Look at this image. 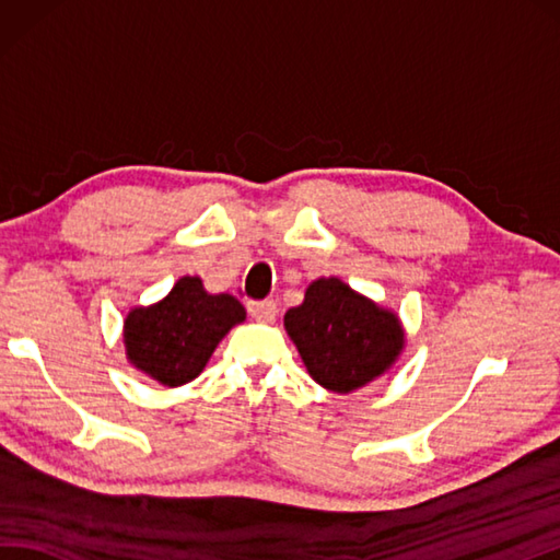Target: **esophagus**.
<instances>
[{"label": "esophagus", "mask_w": 560, "mask_h": 560, "mask_svg": "<svg viewBox=\"0 0 560 560\" xmlns=\"http://www.w3.org/2000/svg\"><path fill=\"white\" fill-rule=\"evenodd\" d=\"M248 314L256 318L258 323H272L278 316V304L276 302H248Z\"/></svg>", "instance_id": "34e87169"}]
</instances>
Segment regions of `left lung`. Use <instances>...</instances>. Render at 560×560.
I'll list each match as a JSON object with an SVG mask.
<instances>
[{"instance_id": "left-lung-1", "label": "left lung", "mask_w": 560, "mask_h": 560, "mask_svg": "<svg viewBox=\"0 0 560 560\" xmlns=\"http://www.w3.org/2000/svg\"><path fill=\"white\" fill-rule=\"evenodd\" d=\"M284 330L308 376L340 395L388 374L405 350L402 320L393 308L332 276L308 284L304 302L284 314Z\"/></svg>"}]
</instances>
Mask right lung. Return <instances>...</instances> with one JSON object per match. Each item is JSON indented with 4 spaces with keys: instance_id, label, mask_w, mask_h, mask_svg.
I'll return each mask as SVG.
<instances>
[{
    "instance_id": "obj_1",
    "label": "right lung",
    "mask_w": 560,
    "mask_h": 560,
    "mask_svg": "<svg viewBox=\"0 0 560 560\" xmlns=\"http://www.w3.org/2000/svg\"><path fill=\"white\" fill-rule=\"evenodd\" d=\"M246 320V308L228 292L210 294L198 276H184L163 300L133 306L121 338L129 364L165 388L201 376L225 335Z\"/></svg>"
}]
</instances>
